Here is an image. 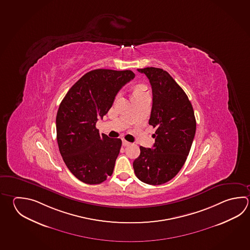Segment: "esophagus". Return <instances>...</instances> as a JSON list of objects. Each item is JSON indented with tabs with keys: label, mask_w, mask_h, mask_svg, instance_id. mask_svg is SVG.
<instances>
[{
	"label": "esophagus",
	"mask_w": 250,
	"mask_h": 250,
	"mask_svg": "<svg viewBox=\"0 0 250 250\" xmlns=\"http://www.w3.org/2000/svg\"><path fill=\"white\" fill-rule=\"evenodd\" d=\"M122 144L123 146H129L131 143H130V142H126L125 140H123Z\"/></svg>",
	"instance_id": "1"
}]
</instances>
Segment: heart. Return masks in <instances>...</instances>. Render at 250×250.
Instances as JSON below:
<instances>
[{
	"label": "heart",
	"mask_w": 250,
	"mask_h": 250,
	"mask_svg": "<svg viewBox=\"0 0 250 250\" xmlns=\"http://www.w3.org/2000/svg\"><path fill=\"white\" fill-rule=\"evenodd\" d=\"M146 85H136L135 87H134V90H133V93H132V95H134V94H146Z\"/></svg>",
	"instance_id": "heart-1"
}]
</instances>
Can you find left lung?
Here are the masks:
<instances>
[{
    "label": "left lung",
    "instance_id": "8db88e82",
    "mask_svg": "<svg viewBox=\"0 0 250 250\" xmlns=\"http://www.w3.org/2000/svg\"><path fill=\"white\" fill-rule=\"evenodd\" d=\"M150 82L153 104L148 124L156 128L152 148L140 146L133 162L137 178L148 185L173 179L188 158L196 130L193 106L184 90L163 69H138Z\"/></svg>",
    "mask_w": 250,
    "mask_h": 250
}]
</instances>
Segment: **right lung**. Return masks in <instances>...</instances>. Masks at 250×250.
<instances>
[{
  "mask_svg": "<svg viewBox=\"0 0 250 250\" xmlns=\"http://www.w3.org/2000/svg\"><path fill=\"white\" fill-rule=\"evenodd\" d=\"M134 77L129 70L89 71L71 86L59 106L60 154L71 173L85 184H101L113 173L122 141L100 136L95 125L108 113L118 91Z\"/></svg>",
  "mask_w": 250,
  "mask_h": 250,
  "instance_id": "1",
  "label": "right lung"
}]
</instances>
